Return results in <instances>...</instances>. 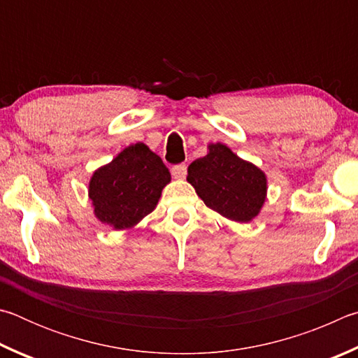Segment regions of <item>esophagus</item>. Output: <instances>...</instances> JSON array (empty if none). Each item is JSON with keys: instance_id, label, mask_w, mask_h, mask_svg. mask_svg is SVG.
<instances>
[{"instance_id": "esophagus-1", "label": "esophagus", "mask_w": 358, "mask_h": 358, "mask_svg": "<svg viewBox=\"0 0 358 358\" xmlns=\"http://www.w3.org/2000/svg\"><path fill=\"white\" fill-rule=\"evenodd\" d=\"M171 173L176 179H184L187 176V165L185 163H179L171 168Z\"/></svg>"}]
</instances>
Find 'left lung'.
Masks as SVG:
<instances>
[{
  "label": "left lung",
  "instance_id": "1",
  "mask_svg": "<svg viewBox=\"0 0 358 358\" xmlns=\"http://www.w3.org/2000/svg\"><path fill=\"white\" fill-rule=\"evenodd\" d=\"M187 180L208 208L229 220L247 223L259 214L267 192L266 174L222 143L190 163Z\"/></svg>",
  "mask_w": 358,
  "mask_h": 358
}]
</instances>
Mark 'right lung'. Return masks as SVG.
I'll return each instance as SVG.
<instances>
[{
    "mask_svg": "<svg viewBox=\"0 0 358 358\" xmlns=\"http://www.w3.org/2000/svg\"><path fill=\"white\" fill-rule=\"evenodd\" d=\"M171 180L165 163L146 144L125 148L90 182L94 214L115 229H127L154 210L162 189Z\"/></svg>",
    "mask_w": 358,
    "mask_h": 358,
    "instance_id": "obj_1",
    "label": "right lung"
}]
</instances>
